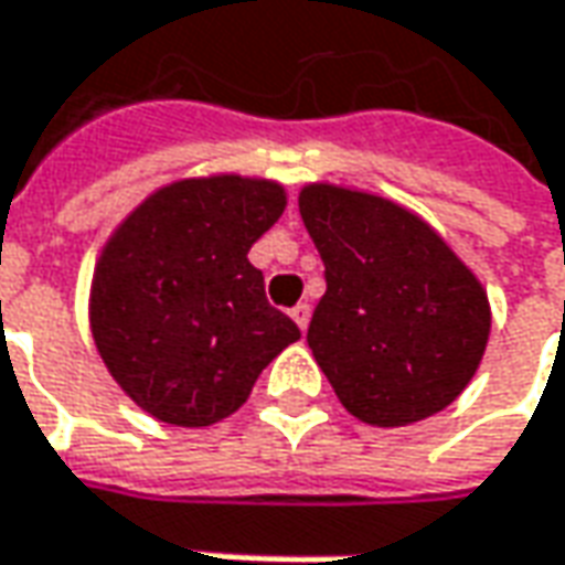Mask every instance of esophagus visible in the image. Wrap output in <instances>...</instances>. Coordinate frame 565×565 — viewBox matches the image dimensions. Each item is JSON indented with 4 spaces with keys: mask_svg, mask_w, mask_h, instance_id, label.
I'll list each match as a JSON object with an SVG mask.
<instances>
[{
    "mask_svg": "<svg viewBox=\"0 0 565 565\" xmlns=\"http://www.w3.org/2000/svg\"><path fill=\"white\" fill-rule=\"evenodd\" d=\"M291 320H295V323H298V329L305 332L310 323V305H305V301H301V305H295V308H291Z\"/></svg>",
    "mask_w": 565,
    "mask_h": 565,
    "instance_id": "1",
    "label": "esophagus"
}]
</instances>
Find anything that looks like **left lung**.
Wrapping results in <instances>:
<instances>
[{"instance_id": "1", "label": "left lung", "mask_w": 565, "mask_h": 565, "mask_svg": "<svg viewBox=\"0 0 565 565\" xmlns=\"http://www.w3.org/2000/svg\"><path fill=\"white\" fill-rule=\"evenodd\" d=\"M298 211L327 267L308 344L344 411L385 429L445 411L486 354L482 282L429 223L382 195L310 183Z\"/></svg>"}]
</instances>
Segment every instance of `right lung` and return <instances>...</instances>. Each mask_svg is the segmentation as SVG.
I'll list each match as a JSON object with an SVG mask.
<instances>
[{"instance_id":"obj_1","label":"right lung","mask_w":565,"mask_h":565,"mask_svg":"<svg viewBox=\"0 0 565 565\" xmlns=\"http://www.w3.org/2000/svg\"><path fill=\"white\" fill-rule=\"evenodd\" d=\"M286 211L274 180L214 173L151 192L98 255L89 327L115 382L170 426L221 423L301 329L248 248Z\"/></svg>"}]
</instances>
